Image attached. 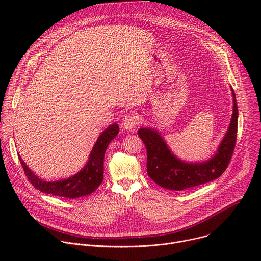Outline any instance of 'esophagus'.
<instances>
[{
	"label": "esophagus",
	"mask_w": 261,
	"mask_h": 261,
	"mask_svg": "<svg viewBox=\"0 0 261 261\" xmlns=\"http://www.w3.org/2000/svg\"><path fill=\"white\" fill-rule=\"evenodd\" d=\"M136 125H137V118L132 114L126 115L122 120V126L125 129H128V130L133 129L136 127Z\"/></svg>",
	"instance_id": "34e87169"
}]
</instances>
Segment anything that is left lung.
<instances>
[{
    "instance_id": "obj_1",
    "label": "left lung",
    "mask_w": 261,
    "mask_h": 261,
    "mask_svg": "<svg viewBox=\"0 0 261 261\" xmlns=\"http://www.w3.org/2000/svg\"><path fill=\"white\" fill-rule=\"evenodd\" d=\"M232 91L233 115L229 129L218 153L203 163L188 164L179 161L169 151L162 137L152 129H138V136L146 147V171L162 188L181 191L214 180L222 175L232 158L238 136V104Z\"/></svg>"
}]
</instances>
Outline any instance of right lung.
<instances>
[{"label":"right lung","instance_id":"1","mask_svg":"<svg viewBox=\"0 0 261 261\" xmlns=\"http://www.w3.org/2000/svg\"><path fill=\"white\" fill-rule=\"evenodd\" d=\"M118 133L119 126L117 124L110 125L106 128L95 143L90 160L85 168L77 174L67 179L59 181H45L40 179L28 168L19 155L18 159L24 170L25 176L37 190L69 199L86 196L93 193L102 182L105 151L109 142L118 135Z\"/></svg>","mask_w":261,"mask_h":261}]
</instances>
